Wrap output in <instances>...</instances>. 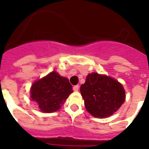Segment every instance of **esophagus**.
<instances>
[{"instance_id":"34e87169","label":"esophagus","mask_w":149,"mask_h":149,"mask_svg":"<svg viewBox=\"0 0 149 149\" xmlns=\"http://www.w3.org/2000/svg\"><path fill=\"white\" fill-rule=\"evenodd\" d=\"M78 89H79L78 85H75V86H73V90L74 91H78Z\"/></svg>"}]
</instances>
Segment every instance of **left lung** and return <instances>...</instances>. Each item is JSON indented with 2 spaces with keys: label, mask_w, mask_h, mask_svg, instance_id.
<instances>
[{
  "label": "left lung",
  "mask_w": 149,
  "mask_h": 149,
  "mask_svg": "<svg viewBox=\"0 0 149 149\" xmlns=\"http://www.w3.org/2000/svg\"><path fill=\"white\" fill-rule=\"evenodd\" d=\"M80 90L86 110L98 118L113 115L125 99V93L120 83L97 73L88 74Z\"/></svg>",
  "instance_id": "left-lung-1"
}]
</instances>
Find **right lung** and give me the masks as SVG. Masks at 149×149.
I'll use <instances>...</instances> for the list:
<instances>
[{
    "mask_svg": "<svg viewBox=\"0 0 149 149\" xmlns=\"http://www.w3.org/2000/svg\"><path fill=\"white\" fill-rule=\"evenodd\" d=\"M72 92L68 79L52 72L33 84L30 97L37 103L41 111L53 113L60 109Z\"/></svg>",
    "mask_w": 149,
    "mask_h": 149,
    "instance_id": "1",
    "label": "right lung"
}]
</instances>
